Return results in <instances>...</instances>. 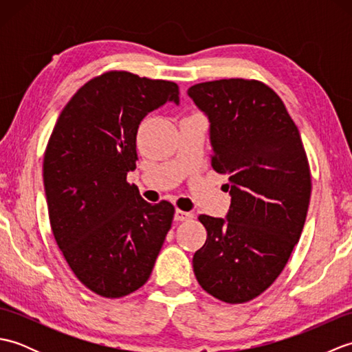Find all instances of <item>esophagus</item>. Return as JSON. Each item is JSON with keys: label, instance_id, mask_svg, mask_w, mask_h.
Listing matches in <instances>:
<instances>
[{"label": "esophagus", "instance_id": "esophagus-1", "mask_svg": "<svg viewBox=\"0 0 352 352\" xmlns=\"http://www.w3.org/2000/svg\"><path fill=\"white\" fill-rule=\"evenodd\" d=\"M192 218H193V213H190V212L175 210V214H174V219H175V221H180V222L189 221V219H192Z\"/></svg>", "mask_w": 352, "mask_h": 352}]
</instances>
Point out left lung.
<instances>
[{
    "instance_id": "obj_1",
    "label": "left lung",
    "mask_w": 352,
    "mask_h": 352,
    "mask_svg": "<svg viewBox=\"0 0 352 352\" xmlns=\"http://www.w3.org/2000/svg\"><path fill=\"white\" fill-rule=\"evenodd\" d=\"M188 95L210 122L212 166L228 178L230 210L201 214L207 241L193 272L207 294L251 301L286 266L302 233L311 178L302 140L281 98L257 80L199 83Z\"/></svg>"
}]
</instances>
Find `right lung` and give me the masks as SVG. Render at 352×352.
<instances>
[{"label":"right lung","instance_id":"right-lung-1","mask_svg":"<svg viewBox=\"0 0 352 352\" xmlns=\"http://www.w3.org/2000/svg\"><path fill=\"white\" fill-rule=\"evenodd\" d=\"M178 94L172 81L110 71L78 89L51 133L43 186L52 234L77 278L104 298L144 286L170 228L174 206L146 203L126 174L142 119L178 106Z\"/></svg>","mask_w":352,"mask_h":352}]
</instances>
